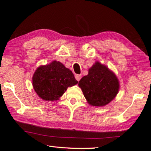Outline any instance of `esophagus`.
Listing matches in <instances>:
<instances>
[{
  "label": "esophagus",
  "mask_w": 151,
  "mask_h": 151,
  "mask_svg": "<svg viewBox=\"0 0 151 151\" xmlns=\"http://www.w3.org/2000/svg\"><path fill=\"white\" fill-rule=\"evenodd\" d=\"M75 78L76 79V81H79L81 80V75H75Z\"/></svg>",
  "instance_id": "1"
}]
</instances>
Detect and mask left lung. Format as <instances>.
Here are the masks:
<instances>
[{
    "label": "left lung",
    "mask_w": 151,
    "mask_h": 151,
    "mask_svg": "<svg viewBox=\"0 0 151 151\" xmlns=\"http://www.w3.org/2000/svg\"><path fill=\"white\" fill-rule=\"evenodd\" d=\"M85 98L95 106L106 105L117 94L119 84L116 75L106 66L96 62L78 82Z\"/></svg>",
    "instance_id": "8db88e82"
}]
</instances>
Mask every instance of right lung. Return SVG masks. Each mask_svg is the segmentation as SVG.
I'll list each match as a JSON object with an SVG mask.
<instances>
[{
	"label": "right lung",
	"mask_w": 151,
	"mask_h": 151,
	"mask_svg": "<svg viewBox=\"0 0 151 151\" xmlns=\"http://www.w3.org/2000/svg\"><path fill=\"white\" fill-rule=\"evenodd\" d=\"M78 81L71 70L61 62L53 61L39 67L32 77V85L38 96L46 101L57 100L68 87Z\"/></svg>",
	"instance_id": "right-lung-1"
}]
</instances>
